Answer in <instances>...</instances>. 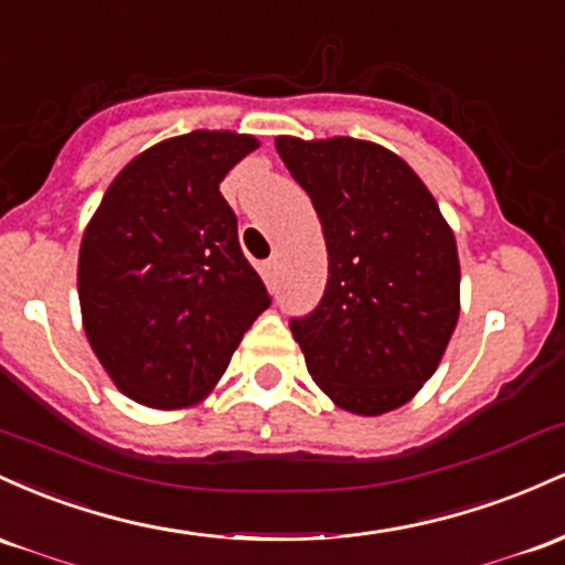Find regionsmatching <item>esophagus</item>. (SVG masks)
Segmentation results:
<instances>
[{"label":"esophagus","instance_id":"esophagus-1","mask_svg":"<svg viewBox=\"0 0 565 565\" xmlns=\"http://www.w3.org/2000/svg\"><path fill=\"white\" fill-rule=\"evenodd\" d=\"M262 271H264V277L266 280H275L277 277V256H271V258H266V262L262 264Z\"/></svg>","mask_w":565,"mask_h":565}]
</instances>
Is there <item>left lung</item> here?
Listing matches in <instances>:
<instances>
[{"instance_id": "8db88e82", "label": "left lung", "mask_w": 565, "mask_h": 565, "mask_svg": "<svg viewBox=\"0 0 565 565\" xmlns=\"http://www.w3.org/2000/svg\"><path fill=\"white\" fill-rule=\"evenodd\" d=\"M277 154L320 215L326 294L294 317L309 376L339 408L379 416L440 365L459 320V256L429 189L395 151L280 136Z\"/></svg>"}]
</instances>
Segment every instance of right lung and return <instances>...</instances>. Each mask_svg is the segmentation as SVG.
<instances>
[{
  "instance_id": "obj_1",
  "label": "right lung",
  "mask_w": 565,
  "mask_h": 565,
  "mask_svg": "<svg viewBox=\"0 0 565 565\" xmlns=\"http://www.w3.org/2000/svg\"><path fill=\"white\" fill-rule=\"evenodd\" d=\"M253 149L256 138L230 130L168 138L119 170L87 224L82 326L130 401L162 411L205 401L269 307L218 192Z\"/></svg>"
}]
</instances>
